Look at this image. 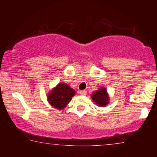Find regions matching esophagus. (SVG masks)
I'll use <instances>...</instances> for the list:
<instances>
[{
	"instance_id": "34e87169",
	"label": "esophagus",
	"mask_w": 157,
	"mask_h": 157,
	"mask_svg": "<svg viewBox=\"0 0 157 157\" xmlns=\"http://www.w3.org/2000/svg\"><path fill=\"white\" fill-rule=\"evenodd\" d=\"M80 94L81 95H86V91H84V90H83V91H80Z\"/></svg>"
}]
</instances>
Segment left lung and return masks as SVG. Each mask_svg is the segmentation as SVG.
I'll return each instance as SVG.
<instances>
[{
  "label": "left lung",
  "mask_w": 157,
  "mask_h": 157,
  "mask_svg": "<svg viewBox=\"0 0 157 157\" xmlns=\"http://www.w3.org/2000/svg\"><path fill=\"white\" fill-rule=\"evenodd\" d=\"M91 98H92L93 101L100 107H104V106L107 105L109 101V94H108L106 89L104 87L94 91L91 94Z\"/></svg>",
  "instance_id": "obj_1"
}]
</instances>
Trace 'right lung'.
I'll return each instance as SVG.
<instances>
[{"mask_svg":"<svg viewBox=\"0 0 157 157\" xmlns=\"http://www.w3.org/2000/svg\"><path fill=\"white\" fill-rule=\"evenodd\" d=\"M75 91L66 83H59L48 93L47 99L50 105L59 110L63 109L75 96Z\"/></svg>","mask_w":157,"mask_h":157,"instance_id":"1","label":"right lung"}]
</instances>
